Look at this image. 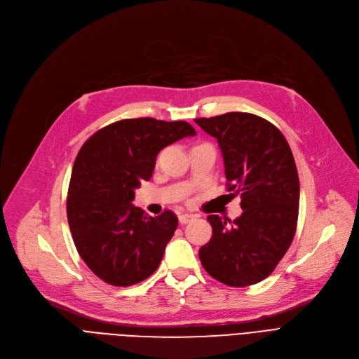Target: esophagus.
I'll return each instance as SVG.
<instances>
[{"label":"esophagus","instance_id":"esophagus-1","mask_svg":"<svg viewBox=\"0 0 359 359\" xmlns=\"http://www.w3.org/2000/svg\"><path fill=\"white\" fill-rule=\"evenodd\" d=\"M192 219H194V215H192V214H180V215H179V222H180L182 225L187 224V222L192 221Z\"/></svg>","mask_w":359,"mask_h":359}]
</instances>
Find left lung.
<instances>
[{
  "mask_svg": "<svg viewBox=\"0 0 359 359\" xmlns=\"http://www.w3.org/2000/svg\"><path fill=\"white\" fill-rule=\"evenodd\" d=\"M195 122L218 141L227 189L240 194L243 210L234 221L208 217L212 237L199 249L201 263L225 285L257 284L273 272L297 230L299 180L291 148L275 125L252 113Z\"/></svg>",
  "mask_w": 359,
  "mask_h": 359,
  "instance_id": "obj_1",
  "label": "left lung"
}]
</instances>
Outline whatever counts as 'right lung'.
<instances>
[{"mask_svg":"<svg viewBox=\"0 0 359 359\" xmlns=\"http://www.w3.org/2000/svg\"><path fill=\"white\" fill-rule=\"evenodd\" d=\"M196 130L184 121L123 119L91 135L75 158L67 217L79 255L109 285L129 287L153 275L177 217L147 215L132 205L135 189L153 176L160 151Z\"/></svg>","mask_w":359,"mask_h":359,"instance_id":"right-lung-1","label":"right lung"}]
</instances>
